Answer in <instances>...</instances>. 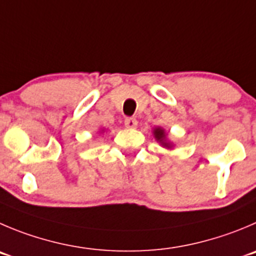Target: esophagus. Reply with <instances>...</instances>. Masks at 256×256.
Returning <instances> with one entry per match:
<instances>
[{"instance_id":"34e87169","label":"esophagus","mask_w":256,"mask_h":256,"mask_svg":"<svg viewBox=\"0 0 256 256\" xmlns=\"http://www.w3.org/2000/svg\"><path fill=\"white\" fill-rule=\"evenodd\" d=\"M124 124H126V128H130V130H134V128H137L138 122L136 118H126V120H124Z\"/></svg>"}]
</instances>
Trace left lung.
I'll list each match as a JSON object with an SVG mask.
<instances>
[{"label":"left lung","mask_w":256,"mask_h":256,"mask_svg":"<svg viewBox=\"0 0 256 256\" xmlns=\"http://www.w3.org/2000/svg\"><path fill=\"white\" fill-rule=\"evenodd\" d=\"M153 137L156 138L158 143H160L162 147L167 148V150H172L174 148V143L171 140H168V133L164 130V128L162 126H154L152 130Z\"/></svg>","instance_id":"8db88e82"}]
</instances>
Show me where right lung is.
<instances>
[{"label": "right lung", "instance_id": "1", "mask_svg": "<svg viewBox=\"0 0 256 256\" xmlns=\"http://www.w3.org/2000/svg\"><path fill=\"white\" fill-rule=\"evenodd\" d=\"M104 132H106V130H104V128H103V130H99V133H104Z\"/></svg>", "mask_w": 256, "mask_h": 256}]
</instances>
